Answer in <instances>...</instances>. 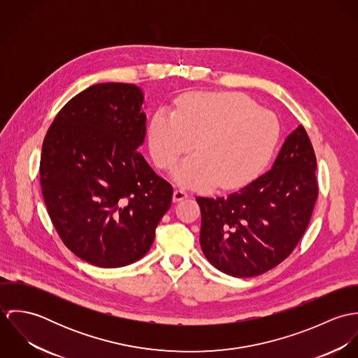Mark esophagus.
Instances as JSON below:
<instances>
[{
  "label": "esophagus",
  "mask_w": 358,
  "mask_h": 358,
  "mask_svg": "<svg viewBox=\"0 0 358 358\" xmlns=\"http://www.w3.org/2000/svg\"><path fill=\"white\" fill-rule=\"evenodd\" d=\"M187 196H189V194H187L186 190H183V189H176V190L173 192V201H175V203H179V201L185 200Z\"/></svg>",
  "instance_id": "1"
}]
</instances>
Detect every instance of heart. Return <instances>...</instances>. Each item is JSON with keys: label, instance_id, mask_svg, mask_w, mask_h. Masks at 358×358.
I'll list each match as a JSON object with an SVG mask.
<instances>
[{"label": "heart", "instance_id": "1", "mask_svg": "<svg viewBox=\"0 0 358 358\" xmlns=\"http://www.w3.org/2000/svg\"><path fill=\"white\" fill-rule=\"evenodd\" d=\"M280 139L274 113L236 92H194L176 110L159 108L149 128V150L161 169L173 171L179 185L230 189L256 178L268 164Z\"/></svg>", "mask_w": 358, "mask_h": 358}]
</instances>
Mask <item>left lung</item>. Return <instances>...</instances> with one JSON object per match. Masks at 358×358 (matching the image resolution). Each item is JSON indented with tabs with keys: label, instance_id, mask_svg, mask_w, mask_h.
Masks as SVG:
<instances>
[{
	"label": "left lung",
	"instance_id": "left-lung-1",
	"mask_svg": "<svg viewBox=\"0 0 358 358\" xmlns=\"http://www.w3.org/2000/svg\"><path fill=\"white\" fill-rule=\"evenodd\" d=\"M315 169L311 142L299 125L270 171L229 196L197 197L200 244L209 263L233 277H255L288 257L318 196Z\"/></svg>",
	"mask_w": 358,
	"mask_h": 358
}]
</instances>
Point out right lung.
I'll return each instance as SVG.
<instances>
[{"mask_svg":"<svg viewBox=\"0 0 358 358\" xmlns=\"http://www.w3.org/2000/svg\"><path fill=\"white\" fill-rule=\"evenodd\" d=\"M143 92L96 84L57 113L41 152L40 180L64 245L99 267L146 255L172 203V186L138 152L146 136Z\"/></svg>","mask_w":358,"mask_h":358,"instance_id":"obj_1","label":"right lung"}]
</instances>
